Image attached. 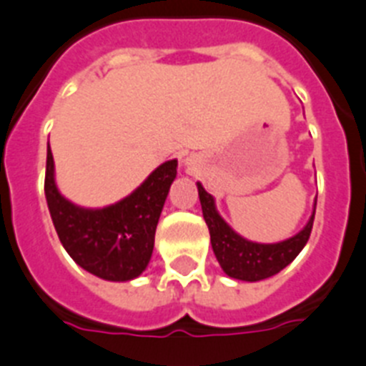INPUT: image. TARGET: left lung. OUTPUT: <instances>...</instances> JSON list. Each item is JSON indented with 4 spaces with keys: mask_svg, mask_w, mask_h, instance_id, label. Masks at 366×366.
Returning a JSON list of instances; mask_svg holds the SVG:
<instances>
[{
    "mask_svg": "<svg viewBox=\"0 0 366 366\" xmlns=\"http://www.w3.org/2000/svg\"><path fill=\"white\" fill-rule=\"evenodd\" d=\"M197 189L201 199L202 215L208 224L212 249L224 274L230 278L243 280V282H259V280L271 278L293 262L310 239L315 209L310 221L306 222V227L293 237L278 241V243H256L237 234L221 217L214 195H209L201 182H197Z\"/></svg>",
    "mask_w": 366,
    "mask_h": 366,
    "instance_id": "1",
    "label": "left lung"
}]
</instances>
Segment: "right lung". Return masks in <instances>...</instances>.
<instances>
[{"mask_svg": "<svg viewBox=\"0 0 366 366\" xmlns=\"http://www.w3.org/2000/svg\"><path fill=\"white\" fill-rule=\"evenodd\" d=\"M177 160H167L122 201L103 208H84L59 192L55 162L47 144V208L59 239L73 262L107 282H130L147 269L154 232L169 187L177 179Z\"/></svg>", "mask_w": 366, "mask_h": 366, "instance_id": "right-lung-1", "label": "right lung"}]
</instances>
